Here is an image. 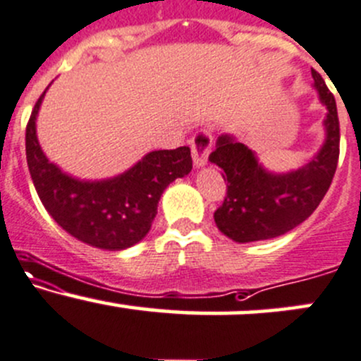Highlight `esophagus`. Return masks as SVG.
Returning <instances> with one entry per match:
<instances>
[{
    "mask_svg": "<svg viewBox=\"0 0 361 361\" xmlns=\"http://www.w3.org/2000/svg\"><path fill=\"white\" fill-rule=\"evenodd\" d=\"M212 142H214L212 133L205 128L199 130V132L192 137L190 145H192L193 164H195L197 168H200V166H204L205 162H207L209 152H211V147H212Z\"/></svg>",
    "mask_w": 361,
    "mask_h": 361,
    "instance_id": "34e87169",
    "label": "esophagus"
}]
</instances>
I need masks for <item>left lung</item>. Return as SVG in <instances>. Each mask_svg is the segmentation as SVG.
<instances>
[{
    "instance_id": "obj_1",
    "label": "left lung",
    "mask_w": 361,
    "mask_h": 361,
    "mask_svg": "<svg viewBox=\"0 0 361 361\" xmlns=\"http://www.w3.org/2000/svg\"><path fill=\"white\" fill-rule=\"evenodd\" d=\"M315 89L326 104V144L298 171H265L253 152L229 135L219 137L209 161L223 169L226 197L214 221L228 238L248 243L276 238L302 224L326 197L339 159V118L336 99L319 71L312 70Z\"/></svg>"
}]
</instances>
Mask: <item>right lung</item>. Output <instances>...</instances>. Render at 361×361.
<instances>
[{
  "label": "right lung",
  "mask_w": 361,
  "mask_h": 361,
  "mask_svg": "<svg viewBox=\"0 0 361 361\" xmlns=\"http://www.w3.org/2000/svg\"><path fill=\"white\" fill-rule=\"evenodd\" d=\"M35 102L25 130V152L35 192L56 223L90 247L123 250L144 238L171 181L192 171L190 147L154 150L132 169L102 181H80L47 161L35 135Z\"/></svg>",
  "instance_id": "add662e5"
}]
</instances>
